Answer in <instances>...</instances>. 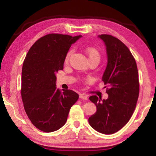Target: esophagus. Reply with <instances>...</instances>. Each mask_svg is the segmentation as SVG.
Here are the masks:
<instances>
[{
  "mask_svg": "<svg viewBox=\"0 0 156 156\" xmlns=\"http://www.w3.org/2000/svg\"><path fill=\"white\" fill-rule=\"evenodd\" d=\"M80 98L83 99V100H87L88 99V96L85 94H80Z\"/></svg>",
  "mask_w": 156,
  "mask_h": 156,
  "instance_id": "34e87169",
  "label": "esophagus"
}]
</instances>
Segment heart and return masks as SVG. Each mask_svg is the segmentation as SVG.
Returning a JSON list of instances; mask_svg holds the SVG:
<instances>
[{
    "label": "heart",
    "instance_id": "1",
    "mask_svg": "<svg viewBox=\"0 0 156 156\" xmlns=\"http://www.w3.org/2000/svg\"><path fill=\"white\" fill-rule=\"evenodd\" d=\"M85 53L87 56L88 57L89 60H97V61L99 62L100 59V54L98 50L97 49L94 48V47H87L85 48ZM73 53V49L69 50L67 55H66L65 57V62H68L69 60L70 57L72 56V55Z\"/></svg>",
    "mask_w": 156,
    "mask_h": 156
}]
</instances>
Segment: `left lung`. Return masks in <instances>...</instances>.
Masks as SVG:
<instances>
[{
  "label": "left lung",
  "mask_w": 156,
  "mask_h": 156,
  "mask_svg": "<svg viewBox=\"0 0 156 156\" xmlns=\"http://www.w3.org/2000/svg\"><path fill=\"white\" fill-rule=\"evenodd\" d=\"M98 38L106 46L107 64L102 80L108 87V98L89 97L97 111L89 118V123L100 133L112 134L129 122L136 109L139 96L138 72L135 59L122 42L107 34Z\"/></svg>",
  "instance_id": "1"
}]
</instances>
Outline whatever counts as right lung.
Here are the masks:
<instances>
[{
  "label": "right lung",
  "mask_w": 156,
  "mask_h": 156,
  "mask_svg": "<svg viewBox=\"0 0 156 156\" xmlns=\"http://www.w3.org/2000/svg\"><path fill=\"white\" fill-rule=\"evenodd\" d=\"M81 37L47 34L31 46L25 57L21 96L28 118L41 131L49 133L61 128L78 99L75 91L56 88V74L63 69L71 45Z\"/></svg>",
  "instance_id": "obj_1"
}]
</instances>
